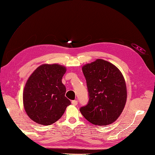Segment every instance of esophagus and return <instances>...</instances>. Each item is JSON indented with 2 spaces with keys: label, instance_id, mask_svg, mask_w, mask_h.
<instances>
[{
  "label": "esophagus",
  "instance_id": "esophagus-1",
  "mask_svg": "<svg viewBox=\"0 0 155 155\" xmlns=\"http://www.w3.org/2000/svg\"><path fill=\"white\" fill-rule=\"evenodd\" d=\"M72 104L73 105H77V104H78V101H77V100H73V101H72Z\"/></svg>",
  "mask_w": 155,
  "mask_h": 155
}]
</instances>
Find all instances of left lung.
I'll list each match as a JSON object with an SVG mask.
<instances>
[{
	"label": "left lung",
	"instance_id": "8db88e82",
	"mask_svg": "<svg viewBox=\"0 0 155 155\" xmlns=\"http://www.w3.org/2000/svg\"><path fill=\"white\" fill-rule=\"evenodd\" d=\"M88 91V104L81 113L91 124L104 126L115 121L123 112L127 101V87L120 70L101 59L83 65Z\"/></svg>",
	"mask_w": 155,
	"mask_h": 155
}]
</instances>
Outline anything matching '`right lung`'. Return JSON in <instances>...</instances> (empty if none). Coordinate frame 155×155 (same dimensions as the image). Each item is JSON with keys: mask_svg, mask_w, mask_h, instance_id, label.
<instances>
[{"mask_svg": "<svg viewBox=\"0 0 155 155\" xmlns=\"http://www.w3.org/2000/svg\"><path fill=\"white\" fill-rule=\"evenodd\" d=\"M66 71L63 65L43 64L28 79L23 91V105L27 115L35 123L53 124L71 104L65 97L66 87L61 81Z\"/></svg>", "mask_w": 155, "mask_h": 155, "instance_id": "obj_1", "label": "right lung"}]
</instances>
